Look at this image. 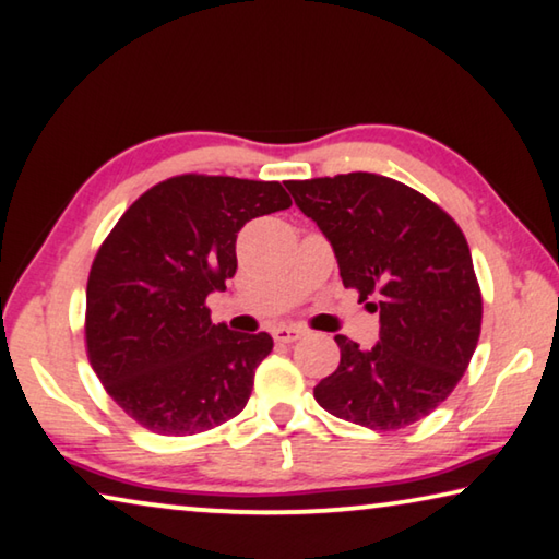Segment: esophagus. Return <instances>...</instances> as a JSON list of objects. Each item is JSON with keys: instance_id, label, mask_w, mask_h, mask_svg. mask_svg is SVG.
<instances>
[{"instance_id": "34e87169", "label": "esophagus", "mask_w": 559, "mask_h": 559, "mask_svg": "<svg viewBox=\"0 0 559 559\" xmlns=\"http://www.w3.org/2000/svg\"><path fill=\"white\" fill-rule=\"evenodd\" d=\"M272 337L277 340V342H297V340H302L305 337V330L302 328H297V324H282V328H277L272 332Z\"/></svg>"}]
</instances>
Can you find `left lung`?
I'll use <instances>...</instances> for the list:
<instances>
[{
  "instance_id": "8db88e82",
  "label": "left lung",
  "mask_w": 559,
  "mask_h": 559,
  "mask_svg": "<svg viewBox=\"0 0 559 559\" xmlns=\"http://www.w3.org/2000/svg\"><path fill=\"white\" fill-rule=\"evenodd\" d=\"M287 190L330 239L342 285L380 312L374 347L334 337L340 365L314 400L377 432L419 423L457 388L483 328L465 235L432 200L382 175L292 179Z\"/></svg>"
}]
</instances>
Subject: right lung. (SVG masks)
<instances>
[{
  "label": "right lung",
  "instance_id": "right-lung-1",
  "mask_svg": "<svg viewBox=\"0 0 559 559\" xmlns=\"http://www.w3.org/2000/svg\"><path fill=\"white\" fill-rule=\"evenodd\" d=\"M280 182L179 175L102 242L87 280V357L111 400L154 435L212 429L245 409L267 332L212 324L207 295L237 272V231L287 210Z\"/></svg>",
  "mask_w": 559,
  "mask_h": 559
}]
</instances>
